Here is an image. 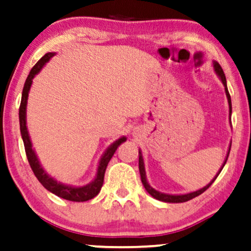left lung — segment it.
<instances>
[{
    "label": "left lung",
    "mask_w": 251,
    "mask_h": 251,
    "mask_svg": "<svg viewBox=\"0 0 251 251\" xmlns=\"http://www.w3.org/2000/svg\"><path fill=\"white\" fill-rule=\"evenodd\" d=\"M214 67H215V71L217 72L218 76L221 77L222 82H223V85L226 86V98H227V102H229V109H230V116H231V98H230V94H229V91H227V87H226V74H224L223 70H222L221 65L220 63L215 62L214 63ZM230 148H231V144H230ZM230 152V150H229ZM229 152H227L226 154V162H224L223 166H222V169L224 168V165H226V160H227V157H229ZM222 169L220 170V172H218L217 176L212 179V181L210 184H208L206 186H204L203 189L198 190V191H195V192H191V194H186V195H178V196H175V195H166V194H162V192H158L155 191L154 189H152L151 186H150V184L148 183V180H146V174H145V168H144V162H143V157H142V153H140L139 151V172H140V178H142V183L144 185V188L146 189V191L149 192L150 195L152 196V197L155 198V200L158 201H166V203H183V201H188L190 200H192V198L197 197V196H200L201 194H203L205 190H208L210 188V185H211L212 183H214L216 178L218 177V175L221 174Z\"/></svg>",
    "instance_id": "8db88e82"
}]
</instances>
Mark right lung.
<instances>
[{"label": "right lung", "instance_id": "add662e5", "mask_svg": "<svg viewBox=\"0 0 251 251\" xmlns=\"http://www.w3.org/2000/svg\"><path fill=\"white\" fill-rule=\"evenodd\" d=\"M54 55V53H47L45 54L41 59L35 63L31 71L29 72V75L25 79L24 91H22V98H21V103H20V111H19V118H20V131H21L22 139H24L25 144V154H27V159L29 162V165L31 170H33L34 175L37 178V180L45 186L48 191H50L51 194L59 196V197L63 198V200L72 201H86L94 198L99 194L101 186L103 184V177H105V171L107 168L109 160L113 157L114 152L117 151L118 146L124 142H126V138L123 137L120 139H118L116 143L112 144L111 146L107 149V151L105 152V154L102 155L101 160L99 163V168H98V174L96 179L92 181L88 185L82 186V188H73V186H67L63 185V184L57 183L56 180H54L53 178L50 177L45 172V170L40 165L39 159H37L35 152H34L33 148H31V143L29 139V135H28L27 126H25V106H27V99H28V92L30 89V85L33 82V77L35 76L40 72V70L43 67L46 62Z\"/></svg>", "mask_w": 251, "mask_h": 251}]
</instances>
